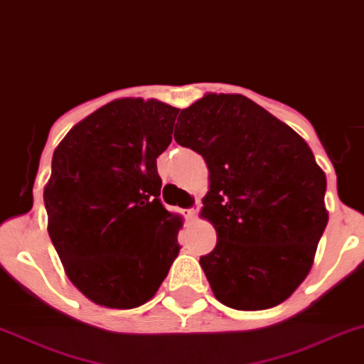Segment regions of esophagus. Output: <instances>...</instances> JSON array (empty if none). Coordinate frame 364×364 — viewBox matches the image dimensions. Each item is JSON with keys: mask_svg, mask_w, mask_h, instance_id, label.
Returning a JSON list of instances; mask_svg holds the SVG:
<instances>
[{"mask_svg": "<svg viewBox=\"0 0 364 364\" xmlns=\"http://www.w3.org/2000/svg\"><path fill=\"white\" fill-rule=\"evenodd\" d=\"M197 212L198 208H188V210H184V215L188 217V219H195V217H197Z\"/></svg>", "mask_w": 364, "mask_h": 364, "instance_id": "1", "label": "esophagus"}]
</instances>
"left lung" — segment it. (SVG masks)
I'll return each mask as SVG.
<instances>
[{"mask_svg":"<svg viewBox=\"0 0 364 364\" xmlns=\"http://www.w3.org/2000/svg\"><path fill=\"white\" fill-rule=\"evenodd\" d=\"M175 139L210 171L200 215L217 245L200 267L217 300L239 311L287 300L328 225L326 175L309 145L239 93H206L180 112Z\"/></svg>","mask_w":364,"mask_h":364,"instance_id":"1","label":"left lung"}]
</instances>
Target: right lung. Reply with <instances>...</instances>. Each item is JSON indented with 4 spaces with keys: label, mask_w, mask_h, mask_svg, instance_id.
<instances>
[{
    "label": "right lung",
    "mask_w": 364,
    "mask_h": 364,
    "mask_svg": "<svg viewBox=\"0 0 364 364\" xmlns=\"http://www.w3.org/2000/svg\"><path fill=\"white\" fill-rule=\"evenodd\" d=\"M176 114L156 99H116L53 152L43 188L49 237L71 284L99 306L145 304L178 256L182 219L161 204L156 169Z\"/></svg>",
    "instance_id": "add662e5"
}]
</instances>
